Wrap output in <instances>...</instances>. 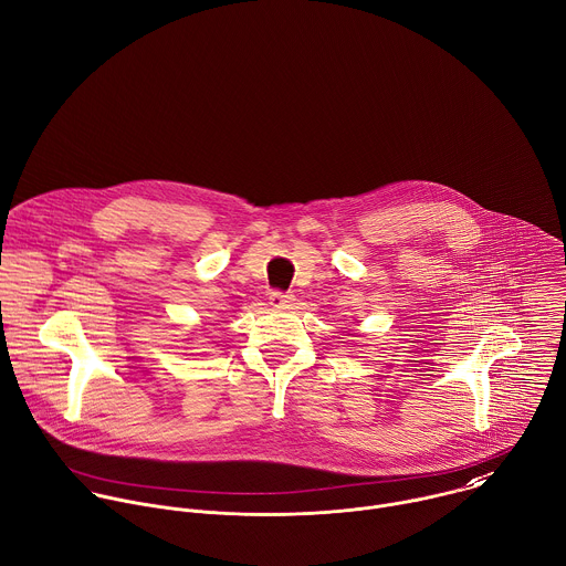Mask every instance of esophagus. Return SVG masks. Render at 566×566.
Listing matches in <instances>:
<instances>
[{
	"instance_id": "esophagus-1",
	"label": "esophagus",
	"mask_w": 566,
	"mask_h": 566,
	"mask_svg": "<svg viewBox=\"0 0 566 566\" xmlns=\"http://www.w3.org/2000/svg\"><path fill=\"white\" fill-rule=\"evenodd\" d=\"M293 300L295 297L291 293H284V291H271V295H269V304L273 308H289L293 304Z\"/></svg>"
}]
</instances>
